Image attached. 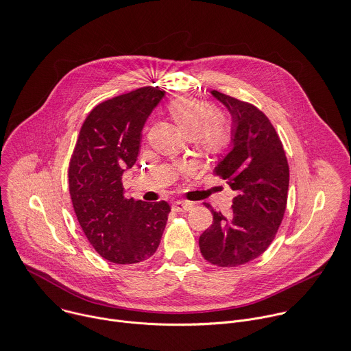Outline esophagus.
<instances>
[{
  "instance_id": "34e87169",
  "label": "esophagus",
  "mask_w": 351,
  "mask_h": 351,
  "mask_svg": "<svg viewBox=\"0 0 351 351\" xmlns=\"http://www.w3.org/2000/svg\"><path fill=\"white\" fill-rule=\"evenodd\" d=\"M171 207H173L174 212L182 213V212H189V210L193 207V203L186 202V200H176Z\"/></svg>"
}]
</instances>
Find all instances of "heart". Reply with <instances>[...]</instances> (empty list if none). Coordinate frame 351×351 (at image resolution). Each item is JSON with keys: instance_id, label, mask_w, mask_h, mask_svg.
Returning <instances> with one entry per match:
<instances>
[{"instance_id": "obj_1", "label": "heart", "mask_w": 351, "mask_h": 351, "mask_svg": "<svg viewBox=\"0 0 351 351\" xmlns=\"http://www.w3.org/2000/svg\"><path fill=\"white\" fill-rule=\"evenodd\" d=\"M167 109L200 154L219 156L230 148L232 141L231 124L219 116L212 104L189 95H180L169 104Z\"/></svg>"}]
</instances>
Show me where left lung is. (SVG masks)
Wrapping results in <instances>:
<instances>
[{"label": "left lung", "mask_w": 351, "mask_h": 351, "mask_svg": "<svg viewBox=\"0 0 351 351\" xmlns=\"http://www.w3.org/2000/svg\"><path fill=\"white\" fill-rule=\"evenodd\" d=\"M232 116V149L215 167L235 191L231 212L204 203L213 223L199 238L202 256L219 267H238L263 254L282 223L289 188L284 145L254 105L212 91Z\"/></svg>", "instance_id": "8db88e82"}]
</instances>
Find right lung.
<instances>
[{
    "instance_id": "add662e5",
    "label": "right lung",
    "mask_w": 351,
    "mask_h": 351,
    "mask_svg": "<svg viewBox=\"0 0 351 351\" xmlns=\"http://www.w3.org/2000/svg\"><path fill=\"white\" fill-rule=\"evenodd\" d=\"M165 97L143 87L98 104L69 163V191L88 242L116 264L141 263L159 247L170 204L124 197L121 176L136 162L144 124Z\"/></svg>"
}]
</instances>
